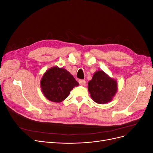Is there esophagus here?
Masks as SVG:
<instances>
[{
    "label": "esophagus",
    "instance_id": "1",
    "mask_svg": "<svg viewBox=\"0 0 153 153\" xmlns=\"http://www.w3.org/2000/svg\"><path fill=\"white\" fill-rule=\"evenodd\" d=\"M78 82H79L80 85H85V83H86V82L84 80H78Z\"/></svg>",
    "mask_w": 153,
    "mask_h": 153
}]
</instances>
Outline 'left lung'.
I'll return each instance as SVG.
<instances>
[{
	"instance_id": "left-lung-1",
	"label": "left lung",
	"mask_w": 153,
	"mask_h": 153,
	"mask_svg": "<svg viewBox=\"0 0 153 153\" xmlns=\"http://www.w3.org/2000/svg\"><path fill=\"white\" fill-rule=\"evenodd\" d=\"M88 91L96 103H107L112 100L117 91V81L103 71H96L88 82Z\"/></svg>"
}]
</instances>
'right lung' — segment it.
I'll use <instances>...</instances> for the list:
<instances>
[{
    "label": "right lung",
    "instance_id": "obj_1",
    "mask_svg": "<svg viewBox=\"0 0 153 153\" xmlns=\"http://www.w3.org/2000/svg\"><path fill=\"white\" fill-rule=\"evenodd\" d=\"M41 91L48 100L60 103L65 100L78 82L64 68L54 66L46 71L40 82Z\"/></svg>",
    "mask_w": 153,
    "mask_h": 153
}]
</instances>
